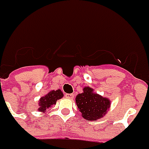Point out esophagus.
Listing matches in <instances>:
<instances>
[{"instance_id": "34e87169", "label": "esophagus", "mask_w": 149, "mask_h": 149, "mask_svg": "<svg viewBox=\"0 0 149 149\" xmlns=\"http://www.w3.org/2000/svg\"><path fill=\"white\" fill-rule=\"evenodd\" d=\"M65 97L69 98V99H73L74 97V94H65Z\"/></svg>"}]
</instances>
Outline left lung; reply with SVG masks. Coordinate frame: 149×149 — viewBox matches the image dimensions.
<instances>
[{
	"label": "left lung",
	"mask_w": 149,
	"mask_h": 149,
	"mask_svg": "<svg viewBox=\"0 0 149 149\" xmlns=\"http://www.w3.org/2000/svg\"><path fill=\"white\" fill-rule=\"evenodd\" d=\"M75 102L82 117L87 121H96L103 118L111 105L110 100L95 93L89 87H84L83 93L76 96Z\"/></svg>",
	"instance_id": "8db88e82"
}]
</instances>
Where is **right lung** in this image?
Here are the masks:
<instances>
[{"mask_svg":"<svg viewBox=\"0 0 149 149\" xmlns=\"http://www.w3.org/2000/svg\"><path fill=\"white\" fill-rule=\"evenodd\" d=\"M63 96V92L60 89L49 91L45 96L41 97L39 100L38 110L41 112H45L47 108L52 107L53 104H55L56 102L58 99H61Z\"/></svg>","mask_w":149,"mask_h":149,"instance_id":"add662e5","label":"right lung"}]
</instances>
